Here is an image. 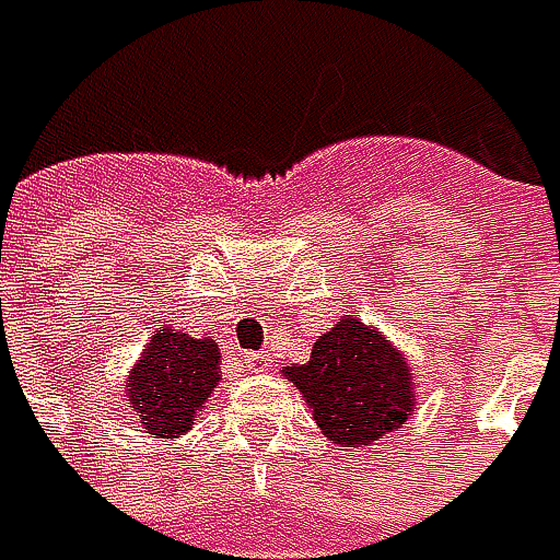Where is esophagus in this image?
<instances>
[{
	"label": "esophagus",
	"instance_id": "1",
	"mask_svg": "<svg viewBox=\"0 0 560 560\" xmlns=\"http://www.w3.org/2000/svg\"><path fill=\"white\" fill-rule=\"evenodd\" d=\"M240 363H243V373H266V370H269L266 353H246Z\"/></svg>",
	"mask_w": 560,
	"mask_h": 560
}]
</instances>
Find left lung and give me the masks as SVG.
Returning <instances> with one entry per match:
<instances>
[{
  "label": "left lung",
  "mask_w": 560,
  "mask_h": 560,
  "mask_svg": "<svg viewBox=\"0 0 560 560\" xmlns=\"http://www.w3.org/2000/svg\"><path fill=\"white\" fill-rule=\"evenodd\" d=\"M314 421L337 447H366L401 428L415 411L411 366L383 330L343 314L311 350L307 363L281 370Z\"/></svg>",
  "instance_id": "left-lung-1"
}]
</instances>
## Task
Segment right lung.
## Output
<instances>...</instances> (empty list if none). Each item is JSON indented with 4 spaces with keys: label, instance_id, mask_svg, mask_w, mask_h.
Wrapping results in <instances>:
<instances>
[{
    "label": "right lung",
    "instance_id": "add662e5",
    "mask_svg": "<svg viewBox=\"0 0 560 560\" xmlns=\"http://www.w3.org/2000/svg\"><path fill=\"white\" fill-rule=\"evenodd\" d=\"M220 386V347L210 337H187L159 327L126 380L129 421L145 434L177 438L194 428L203 401Z\"/></svg>",
    "mask_w": 560,
    "mask_h": 560
}]
</instances>
